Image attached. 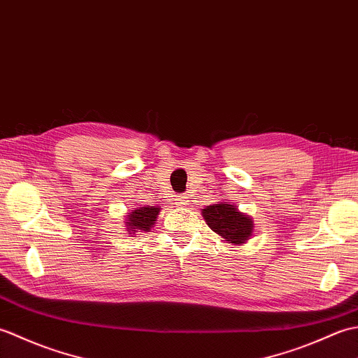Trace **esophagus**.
Returning a JSON list of instances; mask_svg holds the SVG:
<instances>
[{"label":"esophagus","instance_id":"esophagus-1","mask_svg":"<svg viewBox=\"0 0 358 358\" xmlns=\"http://www.w3.org/2000/svg\"><path fill=\"white\" fill-rule=\"evenodd\" d=\"M177 206H180V208H186L187 204H189V200H187V196H178L177 200Z\"/></svg>","mask_w":358,"mask_h":358}]
</instances>
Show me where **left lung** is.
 <instances>
[{
	"mask_svg": "<svg viewBox=\"0 0 358 358\" xmlns=\"http://www.w3.org/2000/svg\"><path fill=\"white\" fill-rule=\"evenodd\" d=\"M204 222L224 243L241 246L248 243L254 232V220L241 212L234 203L218 201L201 209Z\"/></svg>",
	"mask_w": 358,
	"mask_h": 358,
	"instance_id": "1",
	"label": "left lung"
}]
</instances>
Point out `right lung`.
Here are the masks:
<instances>
[{
	"mask_svg": "<svg viewBox=\"0 0 358 358\" xmlns=\"http://www.w3.org/2000/svg\"><path fill=\"white\" fill-rule=\"evenodd\" d=\"M159 210H162L159 206H141L127 212L124 220L126 231L132 235L136 232H149L157 222Z\"/></svg>",
	"mask_w": 358,
	"mask_h": 358,
	"instance_id": "1",
	"label": "right lung"
}]
</instances>
